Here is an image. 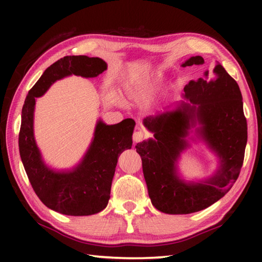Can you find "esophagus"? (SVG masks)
Wrapping results in <instances>:
<instances>
[{"label":"esophagus","mask_w":262,"mask_h":262,"mask_svg":"<svg viewBox=\"0 0 262 262\" xmlns=\"http://www.w3.org/2000/svg\"><path fill=\"white\" fill-rule=\"evenodd\" d=\"M144 137H145V134H144L142 130H137L134 133V135H133V140H134L135 143H138L143 141Z\"/></svg>","instance_id":"1"}]
</instances>
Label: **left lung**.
<instances>
[{"label": "left lung", "mask_w": 262, "mask_h": 262, "mask_svg": "<svg viewBox=\"0 0 262 262\" xmlns=\"http://www.w3.org/2000/svg\"><path fill=\"white\" fill-rule=\"evenodd\" d=\"M204 63L202 56H192L181 66ZM183 90V100L174 109L144 118L154 138L135 146L152 205L173 215L203 210L225 196L240 174L248 141L240 88L220 63ZM192 130L195 136L189 138ZM189 139L204 141L219 158V166L208 178L188 182L177 172V160L190 146Z\"/></svg>", "instance_id": "1"}]
</instances>
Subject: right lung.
Returning a JSON list of instances; mask_svg holds the SVG:
<instances>
[{
    "label": "right lung",
    "instance_id": "right-lung-1",
    "mask_svg": "<svg viewBox=\"0 0 262 262\" xmlns=\"http://www.w3.org/2000/svg\"><path fill=\"white\" fill-rule=\"evenodd\" d=\"M107 70L99 57L65 56L43 72L28 92L22 107L19 151L22 164L36 194L43 205L71 216L97 214L107 207L111 182L119 155L133 145L135 121L127 118L115 125L99 119L84 157L74 168L55 170L43 161L33 134L36 99L43 96L53 83L66 76L96 77Z\"/></svg>",
    "mask_w": 262,
    "mask_h": 262
}]
</instances>
